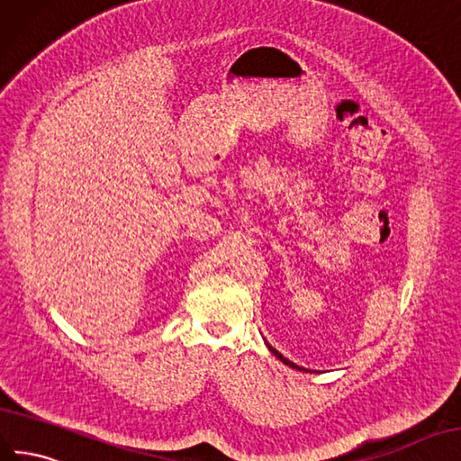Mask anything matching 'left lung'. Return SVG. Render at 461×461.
Masks as SVG:
<instances>
[{
	"instance_id": "8db88e82",
	"label": "left lung",
	"mask_w": 461,
	"mask_h": 461,
	"mask_svg": "<svg viewBox=\"0 0 461 461\" xmlns=\"http://www.w3.org/2000/svg\"><path fill=\"white\" fill-rule=\"evenodd\" d=\"M265 344H267V348L270 349V353L274 355V357H276V359H280V361H282L284 365H287V366H292V369H297V371H307V369H303V366H299V365H295L294 361H289V359H285V357H284V355H282V353H280L278 349H274V348H272V346L268 344V341H265Z\"/></svg>"
}]
</instances>
